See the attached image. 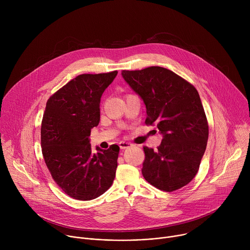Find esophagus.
Masks as SVG:
<instances>
[{
  "label": "esophagus",
  "mask_w": 250,
  "mask_h": 250,
  "mask_svg": "<svg viewBox=\"0 0 250 250\" xmlns=\"http://www.w3.org/2000/svg\"><path fill=\"white\" fill-rule=\"evenodd\" d=\"M119 146H120L121 149H126V148L130 147L132 145L129 144V142H126V141H121L120 144H119Z\"/></svg>",
  "instance_id": "34e87169"
}]
</instances>
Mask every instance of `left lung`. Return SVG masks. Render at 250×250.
I'll list each match as a JSON object with an SVG mask.
<instances>
[{
  "mask_svg": "<svg viewBox=\"0 0 250 250\" xmlns=\"http://www.w3.org/2000/svg\"><path fill=\"white\" fill-rule=\"evenodd\" d=\"M122 75L146 106V125L163 135L157 150L144 147L142 175L165 192L180 189L196 176L207 147L208 125L196 88L171 70L151 66Z\"/></svg>",
  "mask_w": 250,
  "mask_h": 250,
  "instance_id": "8db88e82",
  "label": "left lung"
}]
</instances>
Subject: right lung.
<instances>
[{"instance_id": "right-lung-1", "label": "right lung", "mask_w": 250, "mask_h": 250, "mask_svg": "<svg viewBox=\"0 0 250 250\" xmlns=\"http://www.w3.org/2000/svg\"><path fill=\"white\" fill-rule=\"evenodd\" d=\"M118 71L81 74L47 101L42 123V149L55 183L69 197L90 201L108 190L116 177L120 147L93 152L89 136L100 122V102Z\"/></svg>"}]
</instances>
